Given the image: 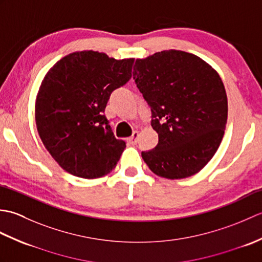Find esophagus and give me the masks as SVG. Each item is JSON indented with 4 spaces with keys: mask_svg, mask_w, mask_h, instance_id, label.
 Returning <instances> with one entry per match:
<instances>
[{
    "mask_svg": "<svg viewBox=\"0 0 262 262\" xmlns=\"http://www.w3.org/2000/svg\"><path fill=\"white\" fill-rule=\"evenodd\" d=\"M138 132H134L133 133V135L128 138V142H129V144H132V145H135V144H137V141H138Z\"/></svg>",
    "mask_w": 262,
    "mask_h": 262,
    "instance_id": "obj_1",
    "label": "esophagus"
}]
</instances>
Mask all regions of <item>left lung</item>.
<instances>
[{"instance_id":"1","label":"left lung","mask_w":262,"mask_h":262,"mask_svg":"<svg viewBox=\"0 0 262 262\" xmlns=\"http://www.w3.org/2000/svg\"><path fill=\"white\" fill-rule=\"evenodd\" d=\"M133 76L159 134L158 145L142 152L144 162L166 179L196 174L224 136L227 97L220 75L196 55L171 49L136 59Z\"/></svg>"}]
</instances>
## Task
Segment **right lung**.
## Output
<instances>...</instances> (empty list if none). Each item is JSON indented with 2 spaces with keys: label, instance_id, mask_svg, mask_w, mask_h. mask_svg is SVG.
Returning a JSON list of instances; mask_svg holds the SVG:
<instances>
[{
  "label": "right lung",
  "instance_id": "add662e5",
  "mask_svg": "<svg viewBox=\"0 0 262 262\" xmlns=\"http://www.w3.org/2000/svg\"><path fill=\"white\" fill-rule=\"evenodd\" d=\"M134 58L103 53L70 54L49 70L36 100L43 145L69 173L94 179L113 170L126 147L104 116L110 94L130 80Z\"/></svg>",
  "mask_w": 262,
  "mask_h": 262
}]
</instances>
